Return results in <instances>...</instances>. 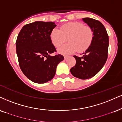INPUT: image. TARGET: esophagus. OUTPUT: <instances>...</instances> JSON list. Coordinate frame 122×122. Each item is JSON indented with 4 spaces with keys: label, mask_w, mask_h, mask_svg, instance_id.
<instances>
[{
    "label": "esophagus",
    "mask_w": 122,
    "mask_h": 122,
    "mask_svg": "<svg viewBox=\"0 0 122 122\" xmlns=\"http://www.w3.org/2000/svg\"><path fill=\"white\" fill-rule=\"evenodd\" d=\"M64 59L66 60V59H67V58H68V56H67V55H64Z\"/></svg>",
    "instance_id": "obj_1"
}]
</instances>
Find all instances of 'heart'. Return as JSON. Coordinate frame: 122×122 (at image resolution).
I'll use <instances>...</instances> for the list:
<instances>
[{
  "label": "heart",
  "mask_w": 122,
  "mask_h": 122,
  "mask_svg": "<svg viewBox=\"0 0 122 122\" xmlns=\"http://www.w3.org/2000/svg\"><path fill=\"white\" fill-rule=\"evenodd\" d=\"M51 41L54 46L58 47L68 38V43L58 49L62 54H69L77 50L84 51L89 47L93 40V31L90 27L80 22H72L61 26V30L55 28L50 33Z\"/></svg>",
  "instance_id": "b5f03b06"
}]
</instances>
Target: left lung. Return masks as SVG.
<instances>
[{"instance_id": "8db88e82", "label": "left lung", "mask_w": 122, "mask_h": 122, "mask_svg": "<svg viewBox=\"0 0 122 122\" xmlns=\"http://www.w3.org/2000/svg\"><path fill=\"white\" fill-rule=\"evenodd\" d=\"M82 20L92 29L93 40L82 57L73 56L76 63L70 72L75 77L85 80L95 76L105 65L108 55L109 36L105 26L99 21L89 17Z\"/></svg>"}]
</instances>
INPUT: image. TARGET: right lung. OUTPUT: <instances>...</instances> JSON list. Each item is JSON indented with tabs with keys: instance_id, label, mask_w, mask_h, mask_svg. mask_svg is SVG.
<instances>
[{
	"instance_id": "right-lung-1",
	"label": "right lung",
	"mask_w": 122,
	"mask_h": 122,
	"mask_svg": "<svg viewBox=\"0 0 122 122\" xmlns=\"http://www.w3.org/2000/svg\"><path fill=\"white\" fill-rule=\"evenodd\" d=\"M56 25L54 22L35 21L23 26L17 36L16 52L21 70L30 80L43 84L53 79L63 55L51 56L56 49L50 33Z\"/></svg>"
}]
</instances>
